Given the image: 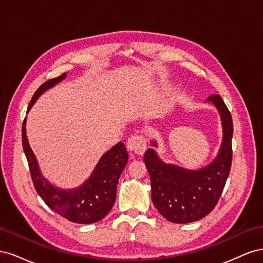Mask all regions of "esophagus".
<instances>
[{
    "instance_id": "obj_1",
    "label": "esophagus",
    "mask_w": 263,
    "mask_h": 263,
    "mask_svg": "<svg viewBox=\"0 0 263 263\" xmlns=\"http://www.w3.org/2000/svg\"><path fill=\"white\" fill-rule=\"evenodd\" d=\"M127 149H128L132 154L142 155L147 149L146 138L142 136V135H133V136H130L128 140H127Z\"/></svg>"
}]
</instances>
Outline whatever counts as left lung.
<instances>
[{"label":"left lung","mask_w":263,"mask_h":263,"mask_svg":"<svg viewBox=\"0 0 263 263\" xmlns=\"http://www.w3.org/2000/svg\"><path fill=\"white\" fill-rule=\"evenodd\" d=\"M208 101L217 107L222 125V141L217 157L205 168L186 170L160 160L149 148L144 161L150 176L151 198L158 212L171 222L187 224L200 220L216 206L232 166L233 118L217 94ZM157 147V142L153 141Z\"/></svg>","instance_id":"1"}]
</instances>
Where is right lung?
<instances>
[{
	"label": "right lung",
	"instance_id": "1",
	"mask_svg": "<svg viewBox=\"0 0 263 263\" xmlns=\"http://www.w3.org/2000/svg\"><path fill=\"white\" fill-rule=\"evenodd\" d=\"M66 76L63 73L50 79L39 86L29 102L27 112L45 91L62 81ZM25 124L26 118L22 127L23 149L28 161L34 186L47 206L60 216L77 224H92L104 218L115 203L118 179L128 161V154L123 142H118L102 156L91 177L82 185L62 190L43 177L37 159L28 144Z\"/></svg>",
	"mask_w": 263,
	"mask_h": 263
}]
</instances>
